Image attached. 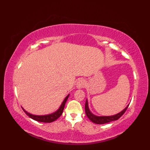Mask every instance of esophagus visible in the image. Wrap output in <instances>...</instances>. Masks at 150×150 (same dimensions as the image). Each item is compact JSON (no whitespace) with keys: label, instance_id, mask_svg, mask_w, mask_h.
I'll return each mask as SVG.
<instances>
[{"label":"esophagus","instance_id":"34e87169","mask_svg":"<svg viewBox=\"0 0 150 150\" xmlns=\"http://www.w3.org/2000/svg\"><path fill=\"white\" fill-rule=\"evenodd\" d=\"M86 86V81L83 79H80L79 80L77 83V88L78 89H81L82 88H84Z\"/></svg>","mask_w":150,"mask_h":150}]
</instances>
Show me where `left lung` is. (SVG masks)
Here are the masks:
<instances>
[{
  "instance_id": "8db88e82",
  "label": "left lung",
  "mask_w": 150,
  "mask_h": 150,
  "mask_svg": "<svg viewBox=\"0 0 150 150\" xmlns=\"http://www.w3.org/2000/svg\"><path fill=\"white\" fill-rule=\"evenodd\" d=\"M128 106H129V104L125 108H124L122 111H121L120 112H119V113L114 115L97 116V115H95L92 113L90 111V109H89L88 102V100L86 99V104H85V112H86V114L87 117H88V119H90L91 122H93V123L97 124H106V123L111 122V121L117 120L119 119V118L122 116L124 113H125L126 110L128 109Z\"/></svg>"
}]
</instances>
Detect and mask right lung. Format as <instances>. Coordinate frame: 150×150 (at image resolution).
Returning a JSON list of instances; mask_svg holds the SVG:
<instances>
[{
	"mask_svg": "<svg viewBox=\"0 0 150 150\" xmlns=\"http://www.w3.org/2000/svg\"><path fill=\"white\" fill-rule=\"evenodd\" d=\"M69 96V94L67 95L66 98L64 99L63 102L62 103L61 105H60V106L59 107V109L57 110L56 111H55V112H53L51 114L44 115H33V114L28 113V111H26L24 109V108H22V110H24V111L26 113L27 115L29 116L31 119H32L36 121H38V122H47V123L52 122H53V121L56 120L62 115V113L63 112V110H64V108L66 103L67 100H68Z\"/></svg>",
	"mask_w": 150,
	"mask_h": 150,
	"instance_id": "1",
	"label": "right lung"
}]
</instances>
